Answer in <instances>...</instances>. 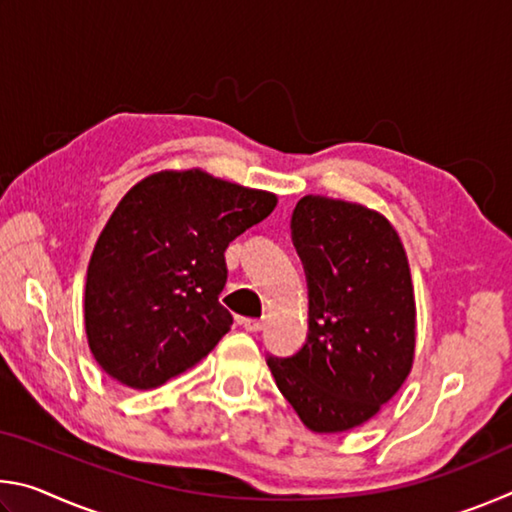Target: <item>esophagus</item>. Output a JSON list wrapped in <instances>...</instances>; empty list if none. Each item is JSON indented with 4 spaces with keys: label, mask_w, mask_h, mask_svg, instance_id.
Wrapping results in <instances>:
<instances>
[{
    "label": "esophagus",
    "mask_w": 512,
    "mask_h": 512,
    "mask_svg": "<svg viewBox=\"0 0 512 512\" xmlns=\"http://www.w3.org/2000/svg\"><path fill=\"white\" fill-rule=\"evenodd\" d=\"M241 325H244L246 332H262V329H264V320L244 318V320H241Z\"/></svg>",
    "instance_id": "1"
}]
</instances>
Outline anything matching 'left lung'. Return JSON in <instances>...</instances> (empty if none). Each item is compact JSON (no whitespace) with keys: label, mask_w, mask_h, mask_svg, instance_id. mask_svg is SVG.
Segmentation results:
<instances>
[{"label":"left lung","mask_w":512,"mask_h":512,"mask_svg":"<svg viewBox=\"0 0 512 512\" xmlns=\"http://www.w3.org/2000/svg\"><path fill=\"white\" fill-rule=\"evenodd\" d=\"M291 239L307 275L309 332L296 354L266 363L311 431H348L368 422L411 372L409 262L388 219L325 196L300 198Z\"/></svg>","instance_id":"8db88e82"}]
</instances>
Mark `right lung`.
<instances>
[{"label": "right lung", "instance_id": "1", "mask_svg": "<svg viewBox=\"0 0 512 512\" xmlns=\"http://www.w3.org/2000/svg\"><path fill=\"white\" fill-rule=\"evenodd\" d=\"M277 196L201 169L160 171L121 198L85 282V332L121 384L158 388L210 354L232 314L219 302L225 248L275 210Z\"/></svg>", "mask_w": 512, "mask_h": 512}]
</instances>
